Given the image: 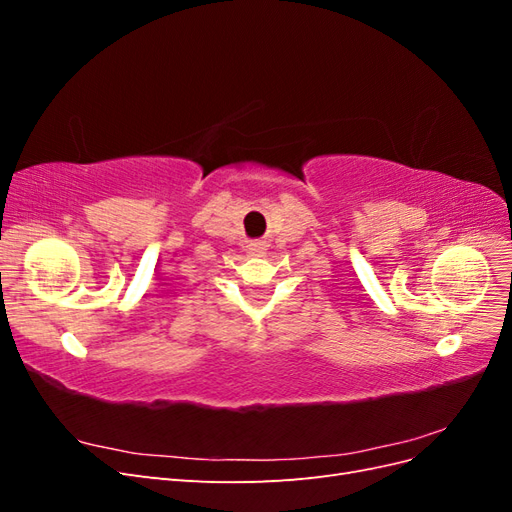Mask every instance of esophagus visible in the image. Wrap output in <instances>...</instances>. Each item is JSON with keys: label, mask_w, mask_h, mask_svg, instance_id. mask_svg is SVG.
<instances>
[{"label": "esophagus", "mask_w": 512, "mask_h": 512, "mask_svg": "<svg viewBox=\"0 0 512 512\" xmlns=\"http://www.w3.org/2000/svg\"><path fill=\"white\" fill-rule=\"evenodd\" d=\"M267 241H250V243H247V254H250V256H262V254H265L267 252Z\"/></svg>", "instance_id": "34e87169"}]
</instances>
